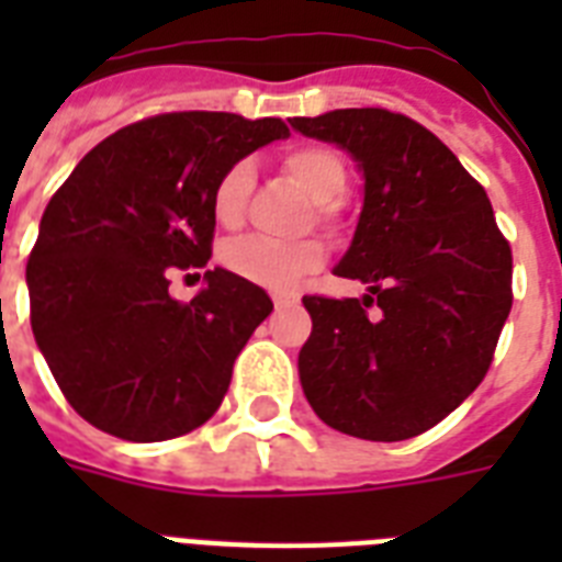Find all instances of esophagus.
<instances>
[{
  "label": "esophagus",
  "instance_id": "obj_1",
  "mask_svg": "<svg viewBox=\"0 0 562 562\" xmlns=\"http://www.w3.org/2000/svg\"><path fill=\"white\" fill-rule=\"evenodd\" d=\"M291 303H294V300H291V297H285V294H273V306H277V308H282V306H291Z\"/></svg>",
  "mask_w": 562,
  "mask_h": 562
}]
</instances>
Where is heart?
<instances>
[{"label": "heart", "mask_w": 562, "mask_h": 562, "mask_svg": "<svg viewBox=\"0 0 562 562\" xmlns=\"http://www.w3.org/2000/svg\"><path fill=\"white\" fill-rule=\"evenodd\" d=\"M282 166L308 198L321 203V218H329L333 203L347 189V166L326 145H294L282 157ZM256 169L250 160H236L224 169L212 189V215L221 227H238L245 221L247 198L254 192ZM324 259L321 241H277V238L247 236L227 247L224 262L238 277L265 289H291L303 273L315 271Z\"/></svg>", "instance_id": "obj_1"}]
</instances>
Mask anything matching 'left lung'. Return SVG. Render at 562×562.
<instances>
[{"label":"left lung","instance_id":"8db88e82","mask_svg":"<svg viewBox=\"0 0 562 562\" xmlns=\"http://www.w3.org/2000/svg\"><path fill=\"white\" fill-rule=\"evenodd\" d=\"M291 127L344 148L364 178L356 236L335 273L368 294L303 297L312 315L297 359L303 393L344 435L379 443L423 435L487 373L514 303L510 245L479 180L414 119L350 108Z\"/></svg>","mask_w":562,"mask_h":562}]
</instances>
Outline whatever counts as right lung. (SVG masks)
<instances>
[{
  "instance_id": "add662e5",
  "label": "right lung",
  "mask_w": 562,
  "mask_h": 562,
  "mask_svg": "<svg viewBox=\"0 0 562 562\" xmlns=\"http://www.w3.org/2000/svg\"><path fill=\"white\" fill-rule=\"evenodd\" d=\"M282 136L280 119H143L95 145L48 201L25 268L31 333L90 426L157 443L218 411L233 361L273 303L224 268L203 271L189 303L169 282L210 262L215 180Z\"/></svg>"
}]
</instances>
